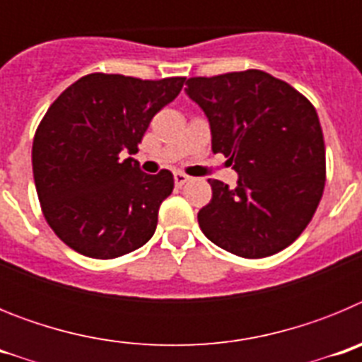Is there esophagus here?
<instances>
[{
	"label": "esophagus",
	"mask_w": 362,
	"mask_h": 362,
	"mask_svg": "<svg viewBox=\"0 0 362 362\" xmlns=\"http://www.w3.org/2000/svg\"><path fill=\"white\" fill-rule=\"evenodd\" d=\"M188 175L187 174H183V172H175L174 174V183H175V187H183L185 183H187L188 181Z\"/></svg>",
	"instance_id": "34e87169"
}]
</instances>
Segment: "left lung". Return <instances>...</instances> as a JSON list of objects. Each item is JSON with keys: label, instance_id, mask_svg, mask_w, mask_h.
<instances>
[{"label": "left lung", "instance_id": "1", "mask_svg": "<svg viewBox=\"0 0 362 362\" xmlns=\"http://www.w3.org/2000/svg\"><path fill=\"white\" fill-rule=\"evenodd\" d=\"M187 94L210 121L214 153L228 158L238 187L209 179L203 233L223 250L261 259L308 226L322 197L326 156L317 112L286 81L263 70L190 78Z\"/></svg>", "mask_w": 362, "mask_h": 362}]
</instances>
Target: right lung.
Segmentation results:
<instances>
[{
  "label": "right lung",
  "mask_w": 362,
  "mask_h": 362,
  "mask_svg": "<svg viewBox=\"0 0 362 362\" xmlns=\"http://www.w3.org/2000/svg\"><path fill=\"white\" fill-rule=\"evenodd\" d=\"M185 79L95 72L50 105L32 143V172L45 219L72 250L114 259L153 235L174 175H148L124 158L137 152L152 117L177 98Z\"/></svg>",
  "instance_id": "add662e5"
}]
</instances>
